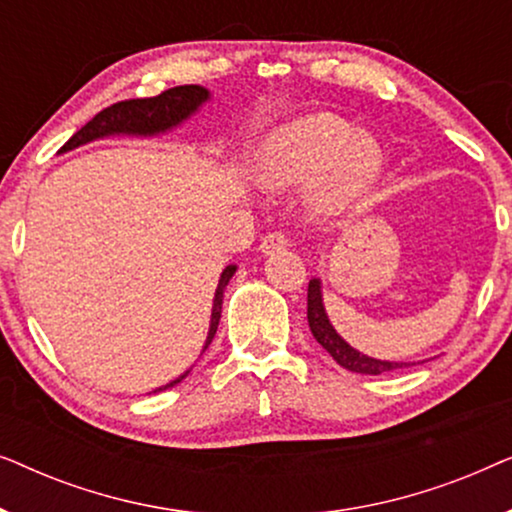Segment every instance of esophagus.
Segmentation results:
<instances>
[{"instance_id":"1","label":"esophagus","mask_w":512,"mask_h":512,"mask_svg":"<svg viewBox=\"0 0 512 512\" xmlns=\"http://www.w3.org/2000/svg\"><path fill=\"white\" fill-rule=\"evenodd\" d=\"M286 247H289V237L284 233H268L261 240V251L265 256L279 254V251H284Z\"/></svg>"}]
</instances>
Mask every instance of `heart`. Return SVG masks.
<instances>
[{
  "label": "heart",
  "mask_w": 512,
  "mask_h": 512,
  "mask_svg": "<svg viewBox=\"0 0 512 512\" xmlns=\"http://www.w3.org/2000/svg\"><path fill=\"white\" fill-rule=\"evenodd\" d=\"M382 149L338 114H310L279 125L254 156V177L268 191L312 184L310 200L319 214H335L373 184Z\"/></svg>",
  "instance_id": "b5f03b06"
}]
</instances>
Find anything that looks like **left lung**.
Instances as JSON below:
<instances>
[{"instance_id": "1", "label": "left lung", "mask_w": 512, "mask_h": 512, "mask_svg": "<svg viewBox=\"0 0 512 512\" xmlns=\"http://www.w3.org/2000/svg\"><path fill=\"white\" fill-rule=\"evenodd\" d=\"M307 324H310V331L314 338H317L319 345L324 347L342 368L352 370V373L384 375V373H391V370L410 366V363H403V361L373 359V356L361 354L359 349L347 345V342L338 335V331L333 328L331 319H328V314L324 310V298H321V279H317V277L310 279V286H307Z\"/></svg>"}]
</instances>
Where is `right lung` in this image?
I'll return each mask as SVG.
<instances>
[{
    "mask_svg": "<svg viewBox=\"0 0 512 512\" xmlns=\"http://www.w3.org/2000/svg\"><path fill=\"white\" fill-rule=\"evenodd\" d=\"M209 100V90L202 86H177L170 90H163V93L156 97H144V100H123L111 104V107L102 109L93 121H88L83 128L72 135V139L62 146L60 153H67L76 149V146H83L93 139L111 137V135H139V137H153L163 135V132L177 128L179 123H184L186 118H191L195 111H198L202 104ZM237 265H228L226 270L221 272L219 286H216L214 293V305H212V321H209V333L205 340V347L202 352L212 345L216 328H219L221 319V305H223V291L230 282V277L235 275ZM191 373L186 370L184 375H179L177 380L167 382L165 387H158L156 391H165L179 384L184 377ZM153 391V394H156Z\"/></svg>",
    "mask_w": 512,
    "mask_h": 512,
    "instance_id": "right-lung-1",
    "label": "right lung"
}]
</instances>
